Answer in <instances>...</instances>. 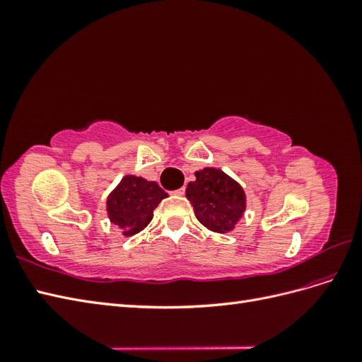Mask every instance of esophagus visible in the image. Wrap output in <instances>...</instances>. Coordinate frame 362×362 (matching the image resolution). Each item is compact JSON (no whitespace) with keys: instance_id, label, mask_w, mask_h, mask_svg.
I'll return each instance as SVG.
<instances>
[{"instance_id":"1","label":"esophagus","mask_w":362,"mask_h":362,"mask_svg":"<svg viewBox=\"0 0 362 362\" xmlns=\"http://www.w3.org/2000/svg\"><path fill=\"white\" fill-rule=\"evenodd\" d=\"M185 193V189L184 187H181V189H178V190H175L173 192V194H177V196H182Z\"/></svg>"}]
</instances>
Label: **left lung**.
Wrapping results in <instances>:
<instances>
[{"instance_id": "8db88e82", "label": "left lung", "mask_w": 362, "mask_h": 362, "mask_svg": "<svg viewBox=\"0 0 362 362\" xmlns=\"http://www.w3.org/2000/svg\"><path fill=\"white\" fill-rule=\"evenodd\" d=\"M185 196L198 221L213 233L233 231L246 210V194L235 180L216 168L194 172Z\"/></svg>"}]
</instances>
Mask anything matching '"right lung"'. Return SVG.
I'll list each match as a JSON object with an SVG mask.
<instances>
[{"label":"right lung","mask_w":362,"mask_h":362,"mask_svg":"<svg viewBox=\"0 0 362 362\" xmlns=\"http://www.w3.org/2000/svg\"><path fill=\"white\" fill-rule=\"evenodd\" d=\"M168 198L156 181L127 175L107 198V214L125 237L146 228L158 204Z\"/></svg>","instance_id":"obj_1"}]
</instances>
